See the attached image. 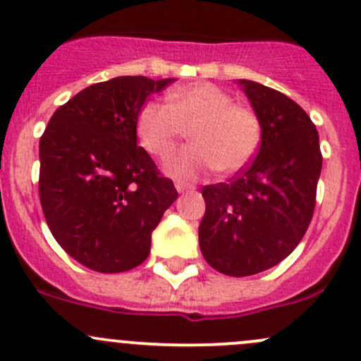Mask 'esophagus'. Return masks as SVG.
Wrapping results in <instances>:
<instances>
[{
    "mask_svg": "<svg viewBox=\"0 0 361 361\" xmlns=\"http://www.w3.org/2000/svg\"><path fill=\"white\" fill-rule=\"evenodd\" d=\"M174 187H176V190L180 192H187V190H190L192 188V185H188V183H185V181H176V183H174Z\"/></svg>",
    "mask_w": 361,
    "mask_h": 361,
    "instance_id": "obj_1",
    "label": "esophagus"
}]
</instances>
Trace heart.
<instances>
[{"mask_svg":"<svg viewBox=\"0 0 361 361\" xmlns=\"http://www.w3.org/2000/svg\"><path fill=\"white\" fill-rule=\"evenodd\" d=\"M190 129L192 145L167 155L164 171L181 181L218 169L234 174L257 154L262 126L251 108L234 104L225 90L201 82L173 89L167 104L148 101L136 115V136L154 157H162Z\"/></svg>","mask_w":361,"mask_h":361,"instance_id":"b5f03b06","label":"heart"}]
</instances>
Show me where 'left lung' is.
Returning a JSON list of instances; mask_svg holds the SVG:
<instances>
[{
	"label": "left lung",
	"mask_w": 361,
	"mask_h": 361,
	"mask_svg": "<svg viewBox=\"0 0 361 361\" xmlns=\"http://www.w3.org/2000/svg\"><path fill=\"white\" fill-rule=\"evenodd\" d=\"M238 83L260 120V148L228 183L202 188L199 246L211 267L243 278L278 265L302 241L323 157L316 126L295 101L251 80Z\"/></svg>",
	"instance_id": "8db88e82"
}]
</instances>
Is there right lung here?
<instances>
[{
	"instance_id": "right-lung-1",
	"label": "right lung",
	"mask_w": 361,
	"mask_h": 361,
	"mask_svg": "<svg viewBox=\"0 0 361 361\" xmlns=\"http://www.w3.org/2000/svg\"><path fill=\"white\" fill-rule=\"evenodd\" d=\"M174 78L116 76L59 106L39 140V201L69 257L96 272L137 267L152 232L178 197L137 147L136 115Z\"/></svg>"
}]
</instances>
